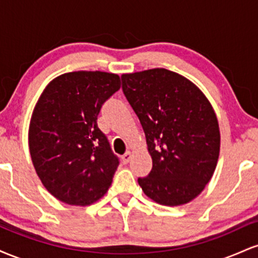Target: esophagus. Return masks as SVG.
Returning a JSON list of instances; mask_svg holds the SVG:
<instances>
[{"label": "esophagus", "instance_id": "34e87169", "mask_svg": "<svg viewBox=\"0 0 258 258\" xmlns=\"http://www.w3.org/2000/svg\"><path fill=\"white\" fill-rule=\"evenodd\" d=\"M131 159H132V153L131 152H126L122 155V162H123V164H127V162H130V160H131Z\"/></svg>", "mask_w": 258, "mask_h": 258}]
</instances>
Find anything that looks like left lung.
Segmentation results:
<instances>
[{
    "mask_svg": "<svg viewBox=\"0 0 258 258\" xmlns=\"http://www.w3.org/2000/svg\"><path fill=\"white\" fill-rule=\"evenodd\" d=\"M121 79L153 160L148 177L138 178L142 190L160 205L188 204L205 189L220 156V126L211 103L194 82L164 68Z\"/></svg>",
    "mask_w": 258,
    "mask_h": 258,
    "instance_id": "obj_1",
    "label": "left lung"
}]
</instances>
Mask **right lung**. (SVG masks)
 Here are the masks:
<instances>
[{
    "mask_svg": "<svg viewBox=\"0 0 258 258\" xmlns=\"http://www.w3.org/2000/svg\"><path fill=\"white\" fill-rule=\"evenodd\" d=\"M121 87L117 74L65 73L44 87L29 125L38 178L55 199L88 206L111 185L119 160L97 125L102 104Z\"/></svg>",
    "mask_w": 258,
    "mask_h": 258,
    "instance_id": "right-lung-1",
    "label": "right lung"
}]
</instances>
